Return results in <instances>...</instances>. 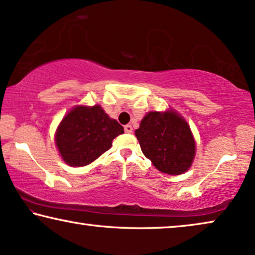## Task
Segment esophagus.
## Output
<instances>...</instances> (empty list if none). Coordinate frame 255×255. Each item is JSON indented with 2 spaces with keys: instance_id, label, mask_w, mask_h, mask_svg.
<instances>
[{
  "instance_id": "esophagus-1",
  "label": "esophagus",
  "mask_w": 255,
  "mask_h": 255,
  "mask_svg": "<svg viewBox=\"0 0 255 255\" xmlns=\"http://www.w3.org/2000/svg\"><path fill=\"white\" fill-rule=\"evenodd\" d=\"M125 131L128 132V134H130V132L132 131V127L130 126V125H126V126H125Z\"/></svg>"
}]
</instances>
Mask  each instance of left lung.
Wrapping results in <instances>:
<instances>
[{
    "label": "left lung",
    "mask_w": 255,
    "mask_h": 255,
    "mask_svg": "<svg viewBox=\"0 0 255 255\" xmlns=\"http://www.w3.org/2000/svg\"><path fill=\"white\" fill-rule=\"evenodd\" d=\"M142 152L156 168L167 174H181L191 166L195 143L191 129L173 111L150 112L135 130Z\"/></svg>",
    "instance_id": "left-lung-1"
}]
</instances>
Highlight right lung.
Listing matches in <instances>:
<instances>
[{
	"label": "right lung",
	"instance_id": "add662e5",
	"mask_svg": "<svg viewBox=\"0 0 255 255\" xmlns=\"http://www.w3.org/2000/svg\"><path fill=\"white\" fill-rule=\"evenodd\" d=\"M123 132L124 127L100 106H77L61 121L55 141L64 162L84 166L107 151Z\"/></svg>",
	"mask_w": 255,
	"mask_h": 255
}]
</instances>
